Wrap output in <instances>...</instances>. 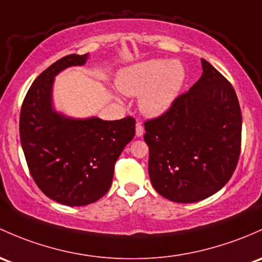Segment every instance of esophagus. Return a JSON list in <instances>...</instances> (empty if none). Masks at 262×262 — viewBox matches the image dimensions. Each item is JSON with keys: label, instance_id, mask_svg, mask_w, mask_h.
<instances>
[{"label": "esophagus", "instance_id": "34e87169", "mask_svg": "<svg viewBox=\"0 0 262 262\" xmlns=\"http://www.w3.org/2000/svg\"><path fill=\"white\" fill-rule=\"evenodd\" d=\"M144 134V128H143L142 123L138 122L136 124V136L137 137H142Z\"/></svg>", "mask_w": 262, "mask_h": 262}]
</instances>
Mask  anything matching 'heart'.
Instances as JSON below:
<instances>
[{"label": "heart", "instance_id": "1", "mask_svg": "<svg viewBox=\"0 0 262 262\" xmlns=\"http://www.w3.org/2000/svg\"><path fill=\"white\" fill-rule=\"evenodd\" d=\"M186 79L178 60L150 59L122 69L117 86L123 94L139 96V108L147 117H159L172 106Z\"/></svg>", "mask_w": 262, "mask_h": 262}]
</instances>
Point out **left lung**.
<instances>
[{"label":"left lung","instance_id":"obj_1","mask_svg":"<svg viewBox=\"0 0 262 262\" xmlns=\"http://www.w3.org/2000/svg\"><path fill=\"white\" fill-rule=\"evenodd\" d=\"M201 62L196 84L144 123L150 182L172 202H197L219 192L240 157L242 117L235 89L210 62Z\"/></svg>","mask_w":262,"mask_h":262}]
</instances>
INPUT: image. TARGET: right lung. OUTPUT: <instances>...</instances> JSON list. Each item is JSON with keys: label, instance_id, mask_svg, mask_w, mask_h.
<instances>
[{"label": "right lung", "instance_id": "right-lung-1", "mask_svg": "<svg viewBox=\"0 0 262 262\" xmlns=\"http://www.w3.org/2000/svg\"><path fill=\"white\" fill-rule=\"evenodd\" d=\"M88 59L89 54H73L49 66L32 82L20 114L22 150L35 183L66 206L89 205L109 191L115 162L136 134L130 117L76 119L54 108L55 76Z\"/></svg>", "mask_w": 262, "mask_h": 262}]
</instances>
